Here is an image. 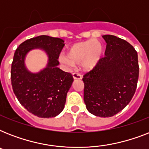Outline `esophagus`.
<instances>
[{"instance_id":"1","label":"esophagus","mask_w":149,"mask_h":149,"mask_svg":"<svg viewBox=\"0 0 149 149\" xmlns=\"http://www.w3.org/2000/svg\"><path fill=\"white\" fill-rule=\"evenodd\" d=\"M72 77L74 79H82V75L79 72H73L72 73Z\"/></svg>"}]
</instances>
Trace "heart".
<instances>
[{
  "instance_id": "obj_1",
  "label": "heart",
  "mask_w": 149,
  "mask_h": 149,
  "mask_svg": "<svg viewBox=\"0 0 149 149\" xmlns=\"http://www.w3.org/2000/svg\"><path fill=\"white\" fill-rule=\"evenodd\" d=\"M102 48L98 41L95 39L76 43L68 49L67 56L63 54L60 60L66 65L81 63L84 69L90 70L96 65L101 55Z\"/></svg>"
}]
</instances>
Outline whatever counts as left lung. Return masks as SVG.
<instances>
[{
    "label": "left lung",
    "instance_id": "obj_1",
    "mask_svg": "<svg viewBox=\"0 0 149 149\" xmlns=\"http://www.w3.org/2000/svg\"><path fill=\"white\" fill-rule=\"evenodd\" d=\"M105 56L85 73L84 99L90 113L101 118L115 115L129 104L138 84V53L127 41L114 36H103Z\"/></svg>",
    "mask_w": 149,
    "mask_h": 149
}]
</instances>
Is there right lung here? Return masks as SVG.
Segmentation results:
<instances>
[{"label":"right lung","mask_w":149,"mask_h":149,"mask_svg":"<svg viewBox=\"0 0 149 149\" xmlns=\"http://www.w3.org/2000/svg\"><path fill=\"white\" fill-rule=\"evenodd\" d=\"M63 42L61 38L39 36L20 44L14 55L10 70L13 91L20 104L39 118H53L62 112L73 82L70 72L57 67ZM36 47L47 51L49 63L45 70L35 74L26 70L24 60L26 52Z\"/></svg>","instance_id":"1"}]
</instances>
